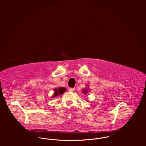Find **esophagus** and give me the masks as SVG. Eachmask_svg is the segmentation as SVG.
Masks as SVG:
<instances>
[{"instance_id":"1","label":"esophagus","mask_w":146,"mask_h":146,"mask_svg":"<svg viewBox=\"0 0 146 146\" xmlns=\"http://www.w3.org/2000/svg\"><path fill=\"white\" fill-rule=\"evenodd\" d=\"M75 88H69L68 90H69L70 92H74V91L75 90Z\"/></svg>"}]
</instances>
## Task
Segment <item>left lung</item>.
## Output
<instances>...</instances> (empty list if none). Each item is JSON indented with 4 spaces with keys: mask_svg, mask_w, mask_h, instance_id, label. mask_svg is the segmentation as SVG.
I'll return each mask as SVG.
<instances>
[{
    "mask_svg": "<svg viewBox=\"0 0 146 146\" xmlns=\"http://www.w3.org/2000/svg\"><path fill=\"white\" fill-rule=\"evenodd\" d=\"M89 91H90V90H89V85H86L85 88L83 89L82 92L84 94H86Z\"/></svg>",
    "mask_w": 146,
    "mask_h": 146,
    "instance_id": "left-lung-1",
    "label": "left lung"
}]
</instances>
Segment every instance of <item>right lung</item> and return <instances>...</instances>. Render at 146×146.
I'll return each mask as SVG.
<instances>
[{"label": "right lung", "mask_w": 146, "mask_h": 146, "mask_svg": "<svg viewBox=\"0 0 146 146\" xmlns=\"http://www.w3.org/2000/svg\"><path fill=\"white\" fill-rule=\"evenodd\" d=\"M66 90V89L64 87H59L58 88H54V94L52 96V98H54L56 97H58V96L62 95Z\"/></svg>", "instance_id": "1"}]
</instances>
